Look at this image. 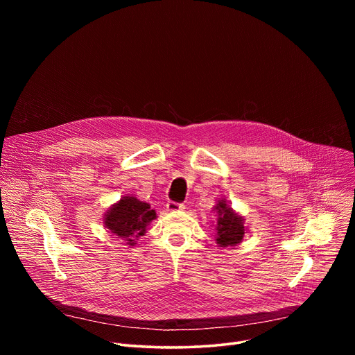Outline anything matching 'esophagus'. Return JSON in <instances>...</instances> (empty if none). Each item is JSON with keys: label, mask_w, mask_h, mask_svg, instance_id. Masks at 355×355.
<instances>
[{"label": "esophagus", "mask_w": 355, "mask_h": 355, "mask_svg": "<svg viewBox=\"0 0 355 355\" xmlns=\"http://www.w3.org/2000/svg\"><path fill=\"white\" fill-rule=\"evenodd\" d=\"M167 211L170 212H177V211H182L185 209V205L181 204V202H175V200H168L167 205H166Z\"/></svg>", "instance_id": "esophagus-1"}]
</instances>
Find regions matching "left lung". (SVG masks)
I'll return each mask as SVG.
<instances>
[{
    "instance_id": "obj_1",
    "label": "left lung",
    "mask_w": 355,
    "mask_h": 355,
    "mask_svg": "<svg viewBox=\"0 0 355 355\" xmlns=\"http://www.w3.org/2000/svg\"><path fill=\"white\" fill-rule=\"evenodd\" d=\"M219 212L218 218V244L220 247L226 245H236L241 241L244 236V226L243 219L232 211L225 202H219V207L216 208Z\"/></svg>"
}]
</instances>
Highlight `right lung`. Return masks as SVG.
Returning a JSON list of instances; mask_svg holds the SVG:
<instances>
[{"label": "right lung", "instance_id": "add662e5", "mask_svg": "<svg viewBox=\"0 0 355 355\" xmlns=\"http://www.w3.org/2000/svg\"><path fill=\"white\" fill-rule=\"evenodd\" d=\"M156 218V212L150 209L146 202L135 196H125L107 214L105 226L111 233L128 239L133 244V236H143L146 226Z\"/></svg>", "mask_w": 355, "mask_h": 355}]
</instances>
